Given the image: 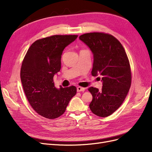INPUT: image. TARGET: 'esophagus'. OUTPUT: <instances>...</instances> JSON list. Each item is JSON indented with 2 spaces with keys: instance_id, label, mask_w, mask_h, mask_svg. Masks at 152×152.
Here are the masks:
<instances>
[{
  "instance_id": "1",
  "label": "esophagus",
  "mask_w": 152,
  "mask_h": 152,
  "mask_svg": "<svg viewBox=\"0 0 152 152\" xmlns=\"http://www.w3.org/2000/svg\"><path fill=\"white\" fill-rule=\"evenodd\" d=\"M77 92H84L85 91V88H84V87H77Z\"/></svg>"
}]
</instances>
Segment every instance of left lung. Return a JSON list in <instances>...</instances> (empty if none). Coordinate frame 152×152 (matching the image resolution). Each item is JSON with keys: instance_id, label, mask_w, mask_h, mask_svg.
Returning <instances> with one entry per match:
<instances>
[{"instance_id": "1", "label": "left lung", "mask_w": 152, "mask_h": 152, "mask_svg": "<svg viewBox=\"0 0 152 152\" xmlns=\"http://www.w3.org/2000/svg\"><path fill=\"white\" fill-rule=\"evenodd\" d=\"M79 39L93 54L92 75L102 77V91L89 87L93 96L89 108L96 115L108 117L121 107L131 87V72L125 49L115 37L108 34L87 33Z\"/></svg>"}]
</instances>
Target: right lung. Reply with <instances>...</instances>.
<instances>
[{"mask_svg": "<svg viewBox=\"0 0 152 152\" xmlns=\"http://www.w3.org/2000/svg\"><path fill=\"white\" fill-rule=\"evenodd\" d=\"M77 37L56 35L36 40L22 62L20 77L26 97L35 111L44 117L61 116L76 94L75 86L56 88L53 77L60 71L64 49Z\"/></svg>", "mask_w": 152, "mask_h": 152, "instance_id": "right-lung-1", "label": "right lung"}]
</instances>
